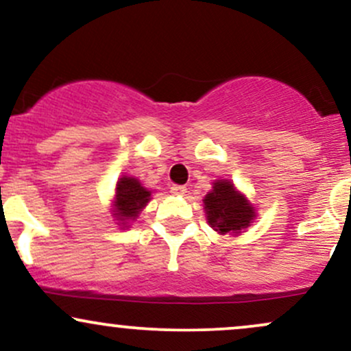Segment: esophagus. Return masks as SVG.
Masks as SVG:
<instances>
[{
    "label": "esophagus",
    "instance_id": "esophagus-1",
    "mask_svg": "<svg viewBox=\"0 0 351 351\" xmlns=\"http://www.w3.org/2000/svg\"><path fill=\"white\" fill-rule=\"evenodd\" d=\"M170 191L173 193V195H178V196H183L186 195V186H183V184H173V186L170 188Z\"/></svg>",
    "mask_w": 351,
    "mask_h": 351
}]
</instances>
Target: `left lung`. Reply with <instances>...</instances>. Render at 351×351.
Masks as SVG:
<instances>
[{"instance_id": "left-lung-1", "label": "left lung", "mask_w": 351, "mask_h": 351, "mask_svg": "<svg viewBox=\"0 0 351 351\" xmlns=\"http://www.w3.org/2000/svg\"><path fill=\"white\" fill-rule=\"evenodd\" d=\"M203 201L208 223L221 234H237L241 229L251 226V221L256 216L244 196H241L228 180H217L213 191L208 193Z\"/></svg>"}]
</instances>
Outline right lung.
I'll return each instance as SVG.
<instances>
[{"label":"right lung","mask_w":351,"mask_h":351,"mask_svg":"<svg viewBox=\"0 0 351 351\" xmlns=\"http://www.w3.org/2000/svg\"><path fill=\"white\" fill-rule=\"evenodd\" d=\"M150 201V191H147L140 181L132 176H125L117 184V195H115V217L119 221L135 219L138 213L147 206Z\"/></svg>","instance_id":"right-lung-1"}]
</instances>
